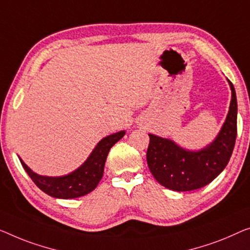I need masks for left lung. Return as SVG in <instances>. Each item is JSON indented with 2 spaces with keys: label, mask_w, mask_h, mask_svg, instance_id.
<instances>
[{
  "label": "left lung",
  "mask_w": 250,
  "mask_h": 250,
  "mask_svg": "<svg viewBox=\"0 0 250 250\" xmlns=\"http://www.w3.org/2000/svg\"><path fill=\"white\" fill-rule=\"evenodd\" d=\"M232 91L229 113L217 139L200 151H188L173 141L149 135L147 164L156 181L173 191L203 188L220 174L231 157L237 138V98Z\"/></svg>",
  "instance_id": "left-lung-1"
}]
</instances>
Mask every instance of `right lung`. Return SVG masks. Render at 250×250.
<instances>
[{
  "instance_id": "1",
  "label": "right lung",
  "mask_w": 250,
  "mask_h": 250,
  "mask_svg": "<svg viewBox=\"0 0 250 250\" xmlns=\"http://www.w3.org/2000/svg\"><path fill=\"white\" fill-rule=\"evenodd\" d=\"M125 131H120L103 138L87 161L75 172L66 176H40L33 173L21 159L20 162L33 183L46 194L57 197V199H75V197L88 194L98 186L103 176L104 165H105L109 150L115 143H118L125 136Z\"/></svg>"
}]
</instances>
